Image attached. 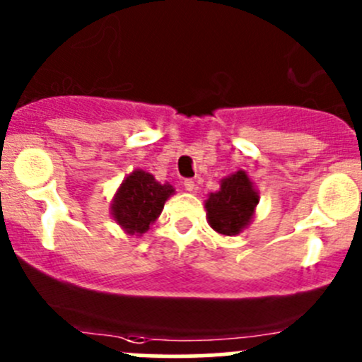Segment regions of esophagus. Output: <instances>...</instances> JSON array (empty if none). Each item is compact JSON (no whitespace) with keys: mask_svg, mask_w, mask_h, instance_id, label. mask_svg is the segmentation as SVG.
Returning a JSON list of instances; mask_svg holds the SVG:
<instances>
[{"mask_svg":"<svg viewBox=\"0 0 362 362\" xmlns=\"http://www.w3.org/2000/svg\"><path fill=\"white\" fill-rule=\"evenodd\" d=\"M184 189L185 191H189V192H192L196 189V184H194V180H191V178H187V180L184 182Z\"/></svg>","mask_w":362,"mask_h":362,"instance_id":"1","label":"esophagus"}]
</instances>
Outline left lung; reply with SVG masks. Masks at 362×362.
<instances>
[{"mask_svg":"<svg viewBox=\"0 0 362 362\" xmlns=\"http://www.w3.org/2000/svg\"><path fill=\"white\" fill-rule=\"evenodd\" d=\"M259 203V192L254 189L249 175L243 170L235 171L222 178L221 189L211 192L204 202L208 224L218 235H240L254 218L255 206Z\"/></svg>","mask_w":362,"mask_h":362,"instance_id":"obj_1","label":"left lung"}]
</instances>
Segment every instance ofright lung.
I'll use <instances>...</instances> for the list:
<instances>
[{"mask_svg": "<svg viewBox=\"0 0 362 362\" xmlns=\"http://www.w3.org/2000/svg\"><path fill=\"white\" fill-rule=\"evenodd\" d=\"M171 194H175L173 185L160 184L154 175L134 170L113 196L112 217L127 235L141 236L154 224Z\"/></svg>", "mask_w": 362, "mask_h": 362, "instance_id": "1", "label": "right lung"}]
</instances>
